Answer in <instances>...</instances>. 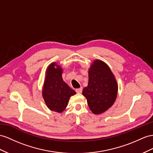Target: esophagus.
I'll return each instance as SVG.
<instances>
[{"instance_id":"1","label":"esophagus","mask_w":153,"mask_h":153,"mask_svg":"<svg viewBox=\"0 0 153 153\" xmlns=\"http://www.w3.org/2000/svg\"><path fill=\"white\" fill-rule=\"evenodd\" d=\"M82 91H83V88H82V87H80V88H79L76 89V92H77V93H79V94L81 93V92H82Z\"/></svg>"}]
</instances>
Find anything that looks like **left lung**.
<instances>
[{
    "instance_id": "8db88e82",
    "label": "left lung",
    "mask_w": 153,
    "mask_h": 153,
    "mask_svg": "<svg viewBox=\"0 0 153 153\" xmlns=\"http://www.w3.org/2000/svg\"><path fill=\"white\" fill-rule=\"evenodd\" d=\"M116 78L108 66L96 59L88 70V83L83 91L91 111L100 114L107 111L116 101L117 94Z\"/></svg>"
}]
</instances>
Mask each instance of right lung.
Returning a JSON list of instances; mask_svg holds the SVG:
<instances>
[{
    "label": "right lung",
    "mask_w": 153,
    "mask_h": 153,
    "mask_svg": "<svg viewBox=\"0 0 153 153\" xmlns=\"http://www.w3.org/2000/svg\"><path fill=\"white\" fill-rule=\"evenodd\" d=\"M62 69L56 62L51 63L46 69L42 88V97L50 110L62 112L67 107L70 96L76 92L62 79Z\"/></svg>",
    "instance_id": "right-lung-1"
}]
</instances>
